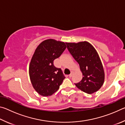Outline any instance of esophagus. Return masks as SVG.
<instances>
[{
  "label": "esophagus",
  "mask_w": 125,
  "mask_h": 125,
  "mask_svg": "<svg viewBox=\"0 0 125 125\" xmlns=\"http://www.w3.org/2000/svg\"><path fill=\"white\" fill-rule=\"evenodd\" d=\"M72 75H73V72H71V73L69 75V77H70V78H71L72 77Z\"/></svg>",
  "instance_id": "1"
}]
</instances>
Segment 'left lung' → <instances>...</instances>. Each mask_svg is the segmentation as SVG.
<instances>
[{
	"mask_svg": "<svg viewBox=\"0 0 125 125\" xmlns=\"http://www.w3.org/2000/svg\"><path fill=\"white\" fill-rule=\"evenodd\" d=\"M67 48L80 66L83 78L75 86L89 94L100 89L105 79L103 66L98 52L87 41L67 42Z\"/></svg>",
	"mask_w": 125,
	"mask_h": 125,
	"instance_id": "8db88e82",
	"label": "left lung"
}]
</instances>
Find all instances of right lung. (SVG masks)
I'll return each mask as SVG.
<instances>
[{"mask_svg": "<svg viewBox=\"0 0 125 125\" xmlns=\"http://www.w3.org/2000/svg\"><path fill=\"white\" fill-rule=\"evenodd\" d=\"M64 42L48 39L37 46L31 58L29 75L35 90L43 96L52 95L57 91L65 77L53 61L66 48Z\"/></svg>", "mask_w": 125, "mask_h": 125, "instance_id": "right-lung-1", "label": "right lung"}]
</instances>
